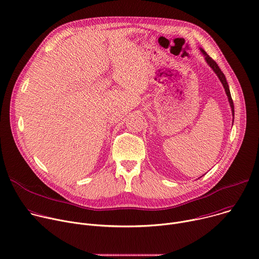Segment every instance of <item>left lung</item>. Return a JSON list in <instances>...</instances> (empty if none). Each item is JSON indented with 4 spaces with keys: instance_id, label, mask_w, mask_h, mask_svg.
I'll return each mask as SVG.
<instances>
[{
    "instance_id": "8db88e82",
    "label": "left lung",
    "mask_w": 259,
    "mask_h": 259,
    "mask_svg": "<svg viewBox=\"0 0 259 259\" xmlns=\"http://www.w3.org/2000/svg\"><path fill=\"white\" fill-rule=\"evenodd\" d=\"M200 52H201V54L203 55V57H204V60H205V62L207 63V65L213 69V71L216 73V75L218 76V78L220 79V81H221V83L223 84V88H224V90H225V93H226V95H227V98H228V102H229V105H230V107H231V112H232V116H234V106H233V101H232V99H231V95H230V91H229V87H228V83H227V80H226V77H225V75H224V73L221 71V69L219 68V66L217 65V63L211 59L202 49H200ZM234 119V117H233ZM233 119H232V124H233Z\"/></svg>"
}]
</instances>
